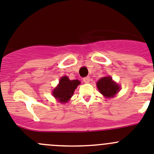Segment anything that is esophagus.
Wrapping results in <instances>:
<instances>
[{"mask_svg": "<svg viewBox=\"0 0 154 154\" xmlns=\"http://www.w3.org/2000/svg\"><path fill=\"white\" fill-rule=\"evenodd\" d=\"M83 80H84V82H85V83H89L90 82V77H85L83 78Z\"/></svg>", "mask_w": 154, "mask_h": 154, "instance_id": "1", "label": "esophagus"}]
</instances>
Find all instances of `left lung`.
Masks as SVG:
<instances>
[{"label": "left lung", "mask_w": 154, "mask_h": 154, "mask_svg": "<svg viewBox=\"0 0 154 154\" xmlns=\"http://www.w3.org/2000/svg\"><path fill=\"white\" fill-rule=\"evenodd\" d=\"M97 87L100 93L106 97H112L119 92V87L110 77H102L97 82Z\"/></svg>", "instance_id": "8db88e82"}]
</instances>
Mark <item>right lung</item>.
<instances>
[{"label": "right lung", "instance_id": "obj_1", "mask_svg": "<svg viewBox=\"0 0 154 154\" xmlns=\"http://www.w3.org/2000/svg\"><path fill=\"white\" fill-rule=\"evenodd\" d=\"M80 84V82L78 80H70L67 76L62 77L58 86L53 90V96L61 103H67Z\"/></svg>", "mask_w": 154, "mask_h": 154}]
</instances>
